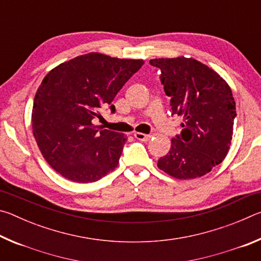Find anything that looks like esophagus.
Wrapping results in <instances>:
<instances>
[{
  "instance_id": "esophagus-1",
  "label": "esophagus",
  "mask_w": 261,
  "mask_h": 261,
  "mask_svg": "<svg viewBox=\"0 0 261 261\" xmlns=\"http://www.w3.org/2000/svg\"><path fill=\"white\" fill-rule=\"evenodd\" d=\"M136 139L138 140H141V141H147L151 139V135H145V134H141V132H136V134L134 135Z\"/></svg>"
}]
</instances>
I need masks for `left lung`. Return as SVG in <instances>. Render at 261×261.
I'll list each match as a JSON object with an SVG mask.
<instances>
[{"label": "left lung", "instance_id": "left-lung-1", "mask_svg": "<svg viewBox=\"0 0 261 261\" xmlns=\"http://www.w3.org/2000/svg\"><path fill=\"white\" fill-rule=\"evenodd\" d=\"M173 114L183 118L182 131L171 139L159 169L178 179L210 173L227 156L231 145L236 103L228 83L213 69L184 56L155 59Z\"/></svg>", "mask_w": 261, "mask_h": 261}]
</instances>
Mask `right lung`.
<instances>
[{
	"label": "right lung",
	"instance_id": "right-lung-1",
	"mask_svg": "<svg viewBox=\"0 0 261 261\" xmlns=\"http://www.w3.org/2000/svg\"><path fill=\"white\" fill-rule=\"evenodd\" d=\"M143 60L88 53L57 65L34 96L32 130L42 156L67 179L91 183L118 165L124 134L96 129L100 108L113 101Z\"/></svg>",
	"mask_w": 261,
	"mask_h": 261
}]
</instances>
